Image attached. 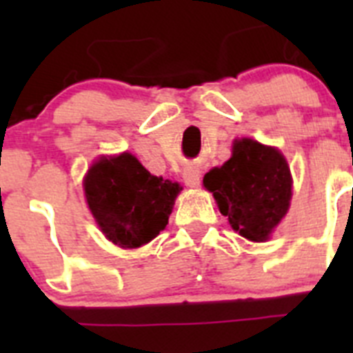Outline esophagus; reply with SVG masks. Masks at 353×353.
Segmentation results:
<instances>
[{
	"mask_svg": "<svg viewBox=\"0 0 353 353\" xmlns=\"http://www.w3.org/2000/svg\"><path fill=\"white\" fill-rule=\"evenodd\" d=\"M182 176H183V182H185L189 187H198L199 180H201V174H199L198 168H185Z\"/></svg>",
	"mask_w": 353,
	"mask_h": 353,
	"instance_id": "34e87169",
	"label": "esophagus"
}]
</instances>
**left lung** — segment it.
Segmentation results:
<instances>
[{"label":"left lung","instance_id":"8db88e82","mask_svg":"<svg viewBox=\"0 0 353 353\" xmlns=\"http://www.w3.org/2000/svg\"><path fill=\"white\" fill-rule=\"evenodd\" d=\"M203 185L233 230L252 242L269 239L292 199V176L281 152L248 138L233 143L232 159L208 171Z\"/></svg>","mask_w":353,"mask_h":353}]
</instances>
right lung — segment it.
<instances>
[{"instance_id":"1","label":"right lung","mask_w":353,"mask_h":353,"mask_svg":"<svg viewBox=\"0 0 353 353\" xmlns=\"http://www.w3.org/2000/svg\"><path fill=\"white\" fill-rule=\"evenodd\" d=\"M180 185L150 174L130 154L102 157L84 179L86 201L102 233L120 248L148 244L166 228Z\"/></svg>"}]
</instances>
